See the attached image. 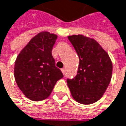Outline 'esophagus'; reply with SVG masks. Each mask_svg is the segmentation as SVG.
<instances>
[{"label":"esophagus","mask_w":126,"mask_h":126,"mask_svg":"<svg viewBox=\"0 0 126 126\" xmlns=\"http://www.w3.org/2000/svg\"><path fill=\"white\" fill-rule=\"evenodd\" d=\"M61 72H62V73L63 74V75H65V72H66V69H64V68H63V69H61Z\"/></svg>","instance_id":"esophagus-1"}]
</instances>
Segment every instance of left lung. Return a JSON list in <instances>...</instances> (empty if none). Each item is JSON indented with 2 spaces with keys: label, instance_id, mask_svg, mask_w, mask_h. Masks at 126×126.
Here are the masks:
<instances>
[{
  "label": "left lung",
  "instance_id": "obj_1",
  "mask_svg": "<svg viewBox=\"0 0 126 126\" xmlns=\"http://www.w3.org/2000/svg\"><path fill=\"white\" fill-rule=\"evenodd\" d=\"M68 38L80 60L78 75L74 79L67 80L72 96L81 104L94 103L103 97L110 83L111 60L94 38L83 34H72Z\"/></svg>",
  "mask_w": 126,
  "mask_h": 126
}]
</instances>
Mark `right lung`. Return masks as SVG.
<instances>
[{
	"label": "right lung",
	"instance_id": "add662e5",
	"mask_svg": "<svg viewBox=\"0 0 126 126\" xmlns=\"http://www.w3.org/2000/svg\"><path fill=\"white\" fill-rule=\"evenodd\" d=\"M57 35L41 32L33 37L18 54L14 76L23 94L32 101L49 97L56 82L61 79V71L55 66L51 51Z\"/></svg>",
	"mask_w": 126,
	"mask_h": 126
}]
</instances>
